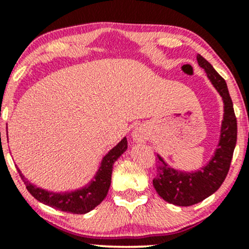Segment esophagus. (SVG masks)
<instances>
[{
  "label": "esophagus",
  "instance_id": "obj_1",
  "mask_svg": "<svg viewBox=\"0 0 249 249\" xmlns=\"http://www.w3.org/2000/svg\"><path fill=\"white\" fill-rule=\"evenodd\" d=\"M132 138L136 142H144L148 138V131L144 126H138L132 131Z\"/></svg>",
  "mask_w": 249,
  "mask_h": 249
}]
</instances>
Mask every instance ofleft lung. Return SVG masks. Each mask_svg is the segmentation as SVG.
I'll return each mask as SVG.
<instances>
[{
	"label": "left lung",
	"mask_w": 249,
	"mask_h": 249,
	"mask_svg": "<svg viewBox=\"0 0 249 249\" xmlns=\"http://www.w3.org/2000/svg\"><path fill=\"white\" fill-rule=\"evenodd\" d=\"M199 65L205 69L207 77L218 90L224 101V121L218 148L213 158L200 171L192 173L180 172L167 166L158 156L157 177L153 179V186L157 193L165 201L177 206H192L202 201L219 190L230 171L236 145L238 124L234 113L233 102L228 92L225 79L214 70V68L201 55L196 56Z\"/></svg>",
	"instance_id": "left-lung-1"
}]
</instances>
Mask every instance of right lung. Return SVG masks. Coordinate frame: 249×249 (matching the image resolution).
Returning <instances> with one entry per match:
<instances>
[{
	"label": "right lung",
	"mask_w": 249,
	"mask_h": 249,
	"mask_svg": "<svg viewBox=\"0 0 249 249\" xmlns=\"http://www.w3.org/2000/svg\"><path fill=\"white\" fill-rule=\"evenodd\" d=\"M127 141L123 138L118 145L112 148L107 156L103 158L99 166L98 172L96 173L95 178L89 182L85 187L81 190L72 191V192L56 193L49 192L37 187L28 181L24 178L23 174L17 167L19 176L24 181L25 187L34 198L43 202L44 205L55 208V210L62 211V212L72 213V214H85L93 210L96 206L105 199L111 185V174H112V166L117 161V159L126 151Z\"/></svg>",
	"instance_id": "obj_1"
}]
</instances>
